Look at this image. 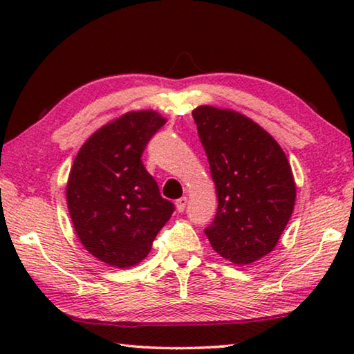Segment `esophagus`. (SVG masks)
<instances>
[{"instance_id":"1","label":"esophagus","mask_w":354,"mask_h":354,"mask_svg":"<svg viewBox=\"0 0 354 354\" xmlns=\"http://www.w3.org/2000/svg\"><path fill=\"white\" fill-rule=\"evenodd\" d=\"M176 209H178V212H184V209H185V206H187V198H185V196H183V198H179V200H176Z\"/></svg>"}]
</instances>
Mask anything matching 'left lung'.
<instances>
[{"instance_id": "obj_1", "label": "left lung", "mask_w": 354, "mask_h": 354, "mask_svg": "<svg viewBox=\"0 0 354 354\" xmlns=\"http://www.w3.org/2000/svg\"><path fill=\"white\" fill-rule=\"evenodd\" d=\"M192 115L218 198L205 232L221 257L248 266L273 251L293 212L290 164L278 142L242 113L200 106Z\"/></svg>"}]
</instances>
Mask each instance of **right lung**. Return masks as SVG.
Returning a JSON list of instances; mask_svg holds the SVG:
<instances>
[{"mask_svg": "<svg viewBox=\"0 0 354 354\" xmlns=\"http://www.w3.org/2000/svg\"><path fill=\"white\" fill-rule=\"evenodd\" d=\"M165 122L154 111L124 113L88 137L71 167L70 218L84 248L107 266L128 268L145 259L175 211L142 162Z\"/></svg>", "mask_w": 354, "mask_h": 354, "instance_id": "obj_1", "label": "right lung"}]
</instances>
